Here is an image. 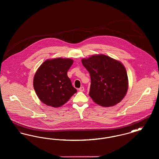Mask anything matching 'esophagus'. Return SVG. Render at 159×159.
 <instances>
[{"mask_svg": "<svg viewBox=\"0 0 159 159\" xmlns=\"http://www.w3.org/2000/svg\"><path fill=\"white\" fill-rule=\"evenodd\" d=\"M84 90V87L83 86H82V87H80V88H79V91H80V92H83Z\"/></svg>", "mask_w": 159, "mask_h": 159, "instance_id": "34e87169", "label": "esophagus"}]
</instances>
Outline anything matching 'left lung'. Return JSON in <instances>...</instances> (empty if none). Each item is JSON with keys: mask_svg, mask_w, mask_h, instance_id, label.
<instances>
[{"mask_svg": "<svg viewBox=\"0 0 159 159\" xmlns=\"http://www.w3.org/2000/svg\"><path fill=\"white\" fill-rule=\"evenodd\" d=\"M91 76L89 96L102 107L120 102L128 89L126 68L120 62L105 55H95L82 60Z\"/></svg>", "mask_w": 159, "mask_h": 159, "instance_id": "obj_1", "label": "left lung"}]
</instances>
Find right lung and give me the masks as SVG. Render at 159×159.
<instances>
[{"instance_id": "1", "label": "right lung", "mask_w": 159, "mask_h": 159, "mask_svg": "<svg viewBox=\"0 0 159 159\" xmlns=\"http://www.w3.org/2000/svg\"><path fill=\"white\" fill-rule=\"evenodd\" d=\"M73 63L71 59L58 58L45 61L38 68L33 87L38 98L46 105L61 107L77 92L67 76Z\"/></svg>"}]
</instances>
